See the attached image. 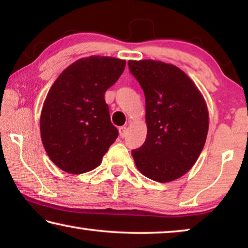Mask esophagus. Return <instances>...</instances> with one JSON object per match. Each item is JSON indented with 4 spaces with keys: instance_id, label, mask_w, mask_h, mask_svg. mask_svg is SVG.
Returning a JSON list of instances; mask_svg holds the SVG:
<instances>
[{
    "instance_id": "1",
    "label": "esophagus",
    "mask_w": 248,
    "mask_h": 248,
    "mask_svg": "<svg viewBox=\"0 0 248 248\" xmlns=\"http://www.w3.org/2000/svg\"><path fill=\"white\" fill-rule=\"evenodd\" d=\"M118 131H120L121 138H125V137H126V127H125V126H121L120 128H118Z\"/></svg>"
}]
</instances>
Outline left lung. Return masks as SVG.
<instances>
[{
	"instance_id": "1",
	"label": "left lung",
	"mask_w": 248,
	"mask_h": 248,
	"mask_svg": "<svg viewBox=\"0 0 248 248\" xmlns=\"http://www.w3.org/2000/svg\"><path fill=\"white\" fill-rule=\"evenodd\" d=\"M128 69L145 97L147 139L132 150L135 165L148 178L171 182L198 160L209 128L205 101L177 66L160 61H128Z\"/></svg>"
}]
</instances>
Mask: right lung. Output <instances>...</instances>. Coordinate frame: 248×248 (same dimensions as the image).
I'll return each instance as SVG.
<instances>
[{
  "instance_id": "add662e5",
  "label": "right lung",
  "mask_w": 248,
  "mask_h": 248,
  "mask_svg": "<svg viewBox=\"0 0 248 248\" xmlns=\"http://www.w3.org/2000/svg\"><path fill=\"white\" fill-rule=\"evenodd\" d=\"M124 69L123 60L89 56L71 64L50 88L40 116V134L50 160L62 170H93L117 139L105 93Z\"/></svg>"
}]
</instances>
